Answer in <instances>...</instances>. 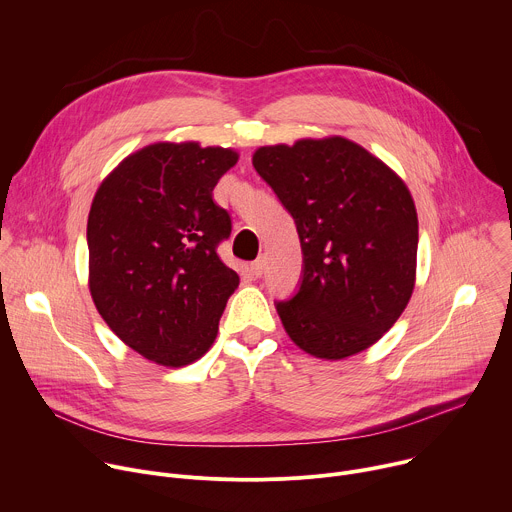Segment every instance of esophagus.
Wrapping results in <instances>:
<instances>
[{
  "label": "esophagus",
  "instance_id": "obj_1",
  "mask_svg": "<svg viewBox=\"0 0 512 512\" xmlns=\"http://www.w3.org/2000/svg\"><path fill=\"white\" fill-rule=\"evenodd\" d=\"M263 271H265V259L259 257V259H255V261L251 263V273H253L255 277H261Z\"/></svg>",
  "mask_w": 512,
  "mask_h": 512
}]
</instances>
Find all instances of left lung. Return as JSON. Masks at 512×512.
Masks as SVG:
<instances>
[{
  "label": "left lung",
  "mask_w": 512,
  "mask_h": 512,
  "mask_svg": "<svg viewBox=\"0 0 512 512\" xmlns=\"http://www.w3.org/2000/svg\"><path fill=\"white\" fill-rule=\"evenodd\" d=\"M253 166L294 216L304 255L296 296L275 302L285 332L326 360L369 348L413 294L419 233L407 186L344 137L267 145Z\"/></svg>",
  "instance_id": "1"
}]
</instances>
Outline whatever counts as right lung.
<instances>
[{"label":"right lung","instance_id":"right-lung-1","mask_svg":"<svg viewBox=\"0 0 512 512\" xmlns=\"http://www.w3.org/2000/svg\"><path fill=\"white\" fill-rule=\"evenodd\" d=\"M239 156L198 143H154L99 186L87 223L89 287L107 326L164 367L198 360L239 285L216 249L231 216L212 200Z\"/></svg>","mask_w":512,"mask_h":512}]
</instances>
